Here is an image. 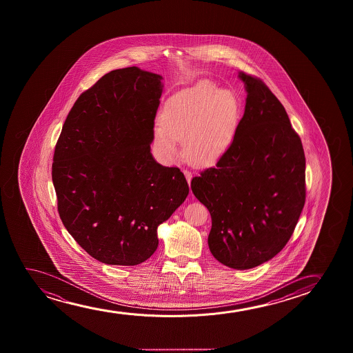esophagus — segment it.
<instances>
[{"instance_id": "obj_1", "label": "esophagus", "mask_w": 353, "mask_h": 353, "mask_svg": "<svg viewBox=\"0 0 353 353\" xmlns=\"http://www.w3.org/2000/svg\"><path fill=\"white\" fill-rule=\"evenodd\" d=\"M184 174H185V177H187V181H188V183H190V179H192V174L187 171V170H184Z\"/></svg>"}]
</instances>
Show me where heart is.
<instances>
[{
	"instance_id": "b5f03b06",
	"label": "heart",
	"mask_w": 353,
	"mask_h": 353,
	"mask_svg": "<svg viewBox=\"0 0 353 353\" xmlns=\"http://www.w3.org/2000/svg\"><path fill=\"white\" fill-rule=\"evenodd\" d=\"M240 105L234 92L221 90L212 83L200 82L176 92L165 103L155 145L160 154L172 159L179 142L189 163L205 165L218 159L232 142Z\"/></svg>"
}]
</instances>
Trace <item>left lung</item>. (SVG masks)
I'll return each mask as SVG.
<instances>
[{"label":"left lung","instance_id":"left-lung-1","mask_svg":"<svg viewBox=\"0 0 353 353\" xmlns=\"http://www.w3.org/2000/svg\"><path fill=\"white\" fill-rule=\"evenodd\" d=\"M246 107L217 164L192 179L212 219L208 247L224 265L245 270L282 251L306 196L305 154L285 107L261 78L239 72Z\"/></svg>","mask_w":353,"mask_h":353}]
</instances>
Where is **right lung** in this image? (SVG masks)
<instances>
[{
	"label": "right lung",
	"mask_w": 353,
	"mask_h": 353,
	"mask_svg": "<svg viewBox=\"0 0 353 353\" xmlns=\"http://www.w3.org/2000/svg\"><path fill=\"white\" fill-rule=\"evenodd\" d=\"M161 92V76L135 66L106 73L74 102L55 145L59 216L105 264L147 261L159 243V224L189 193L181 170L150 153Z\"/></svg>",
	"instance_id": "right-lung-1"
}]
</instances>
